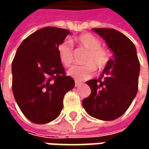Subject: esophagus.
<instances>
[{"label": "esophagus", "mask_w": 149, "mask_h": 149, "mask_svg": "<svg viewBox=\"0 0 149 149\" xmlns=\"http://www.w3.org/2000/svg\"><path fill=\"white\" fill-rule=\"evenodd\" d=\"M81 82H78V81H75V86L76 87H78V86H80L81 85Z\"/></svg>", "instance_id": "esophagus-1"}]
</instances>
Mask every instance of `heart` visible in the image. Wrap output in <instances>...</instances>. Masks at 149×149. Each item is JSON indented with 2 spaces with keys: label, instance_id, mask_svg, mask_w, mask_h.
I'll list each match as a JSON object with an SVG mask.
<instances>
[{
  "label": "heart",
  "instance_id": "obj_1",
  "mask_svg": "<svg viewBox=\"0 0 149 149\" xmlns=\"http://www.w3.org/2000/svg\"><path fill=\"white\" fill-rule=\"evenodd\" d=\"M75 42L81 48L87 50L83 58V65H74L69 71L68 75L77 81L86 80L92 77L95 68L101 71L106 67L110 58L108 49L101 46L100 40L91 33H83L75 39ZM58 58L61 63L69 67L73 63V51L72 44L64 41L58 46Z\"/></svg>",
  "mask_w": 149,
  "mask_h": 149
}]
</instances>
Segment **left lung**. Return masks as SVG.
Masks as SVG:
<instances>
[{"label": "left lung", "mask_w": 149, "mask_h": 149, "mask_svg": "<svg viewBox=\"0 0 149 149\" xmlns=\"http://www.w3.org/2000/svg\"><path fill=\"white\" fill-rule=\"evenodd\" d=\"M92 30L113 55L99 77L86 82L91 93L83 100V106L91 116L112 121L125 113L137 94L140 62L134 43L123 33L110 28Z\"/></svg>", "instance_id": "1"}]
</instances>
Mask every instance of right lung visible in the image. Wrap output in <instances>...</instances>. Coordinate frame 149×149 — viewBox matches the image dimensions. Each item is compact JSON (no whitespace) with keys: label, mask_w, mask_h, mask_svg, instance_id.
<instances>
[{"label":"right lung","mask_w":149,"mask_h":149,"mask_svg":"<svg viewBox=\"0 0 149 149\" xmlns=\"http://www.w3.org/2000/svg\"><path fill=\"white\" fill-rule=\"evenodd\" d=\"M66 29L46 26L29 35L17 49L12 63V88L15 101L24 116L37 124L55 120L63 109L65 93L75 86L65 76L58 46Z\"/></svg>","instance_id":"right-lung-1"}]
</instances>
